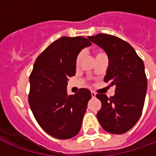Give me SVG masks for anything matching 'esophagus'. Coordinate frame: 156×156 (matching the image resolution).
Segmentation results:
<instances>
[{"mask_svg": "<svg viewBox=\"0 0 156 156\" xmlns=\"http://www.w3.org/2000/svg\"><path fill=\"white\" fill-rule=\"evenodd\" d=\"M95 95H96V94H95V92L91 91V96H92V98H95Z\"/></svg>", "mask_w": 156, "mask_h": 156, "instance_id": "obj_1", "label": "esophagus"}]
</instances>
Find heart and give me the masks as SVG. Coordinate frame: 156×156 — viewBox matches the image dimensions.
Wrapping results in <instances>:
<instances>
[{
    "label": "heart",
    "mask_w": 156,
    "mask_h": 156,
    "mask_svg": "<svg viewBox=\"0 0 156 156\" xmlns=\"http://www.w3.org/2000/svg\"><path fill=\"white\" fill-rule=\"evenodd\" d=\"M105 55L104 53H102V52H97L96 54H95V57H98L100 55ZM80 55H79L76 59V64L79 65V62H80Z\"/></svg>",
    "instance_id": "heart-1"
}]
</instances>
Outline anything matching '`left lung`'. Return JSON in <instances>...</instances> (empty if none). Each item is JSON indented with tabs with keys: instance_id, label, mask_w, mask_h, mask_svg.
I'll list each match as a JSON object with an SVG mask.
<instances>
[{
	"instance_id": "8db88e82",
	"label": "left lung",
	"mask_w": 156,
	"mask_h": 156,
	"mask_svg": "<svg viewBox=\"0 0 156 156\" xmlns=\"http://www.w3.org/2000/svg\"><path fill=\"white\" fill-rule=\"evenodd\" d=\"M88 39L107 54L105 82L115 86L110 98L97 94L101 109L96 117L102 128L111 134H123L135 126L141 115L147 90L144 62L129 43L116 36L98 34Z\"/></svg>"
}]
</instances>
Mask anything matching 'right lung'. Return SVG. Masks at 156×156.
Returning a JSON list of instances; mask_svg holds the SVG:
<instances>
[{"label": "right lung", "mask_w": 156, "mask_h": 156, "mask_svg": "<svg viewBox=\"0 0 156 156\" xmlns=\"http://www.w3.org/2000/svg\"><path fill=\"white\" fill-rule=\"evenodd\" d=\"M91 43L83 36L61 37L36 59L30 76L29 105L40 126L52 137L70 139L79 133L87 103L88 89L67 94L68 80L76 74V59Z\"/></svg>", "instance_id": "right-lung-1"}]
</instances>
